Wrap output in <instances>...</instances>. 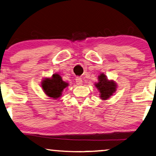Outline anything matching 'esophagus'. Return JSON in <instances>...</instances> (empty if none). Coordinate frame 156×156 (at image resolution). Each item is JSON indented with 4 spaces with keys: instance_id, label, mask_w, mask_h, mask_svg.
Listing matches in <instances>:
<instances>
[{
    "instance_id": "obj_1",
    "label": "esophagus",
    "mask_w": 156,
    "mask_h": 156,
    "mask_svg": "<svg viewBox=\"0 0 156 156\" xmlns=\"http://www.w3.org/2000/svg\"><path fill=\"white\" fill-rule=\"evenodd\" d=\"M76 84H77L78 85H83V80L80 78H76Z\"/></svg>"
}]
</instances>
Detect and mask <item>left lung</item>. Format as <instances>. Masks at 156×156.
Listing matches in <instances>:
<instances>
[{
    "label": "left lung",
    "instance_id": "left-lung-1",
    "mask_svg": "<svg viewBox=\"0 0 156 156\" xmlns=\"http://www.w3.org/2000/svg\"><path fill=\"white\" fill-rule=\"evenodd\" d=\"M94 86L99 92L101 99L103 101L109 99L117 89V83L114 80H109L103 73H101L98 76V82L94 83Z\"/></svg>",
    "mask_w": 156,
    "mask_h": 156
}]
</instances>
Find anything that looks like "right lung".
Here are the masks:
<instances>
[{
  "label": "right lung",
  "mask_w": 156,
  "mask_h": 156,
  "mask_svg": "<svg viewBox=\"0 0 156 156\" xmlns=\"http://www.w3.org/2000/svg\"><path fill=\"white\" fill-rule=\"evenodd\" d=\"M69 83L62 80L58 73H53L51 77H45L41 82V87L45 94L51 99H58L68 87Z\"/></svg>",
  "instance_id": "right-lung-1"
}]
</instances>
